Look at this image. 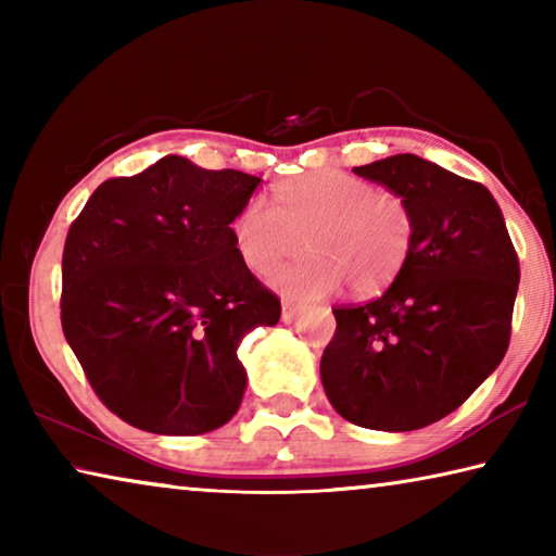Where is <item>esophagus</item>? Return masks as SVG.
I'll return each instance as SVG.
<instances>
[{
    "label": "esophagus",
    "instance_id": "obj_1",
    "mask_svg": "<svg viewBox=\"0 0 556 556\" xmlns=\"http://www.w3.org/2000/svg\"><path fill=\"white\" fill-rule=\"evenodd\" d=\"M299 312H301L299 304H294V301H285V304H281V321L291 324L299 316Z\"/></svg>",
    "mask_w": 556,
    "mask_h": 556
}]
</instances>
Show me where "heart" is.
<instances>
[{
  "label": "heart",
  "mask_w": 556,
  "mask_h": 556,
  "mask_svg": "<svg viewBox=\"0 0 556 556\" xmlns=\"http://www.w3.org/2000/svg\"><path fill=\"white\" fill-rule=\"evenodd\" d=\"M414 223L400 195L345 172H314L289 178L275 205L250 199L232 220V240L244 265L271 275L299 255H314L281 269L275 287L289 299H318L343 285L375 294L400 275L412 250Z\"/></svg>",
  "instance_id": "obj_1"
}]
</instances>
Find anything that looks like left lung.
<instances>
[{"label":"left lung","instance_id":"left-lung-1","mask_svg":"<svg viewBox=\"0 0 556 556\" xmlns=\"http://www.w3.org/2000/svg\"><path fill=\"white\" fill-rule=\"evenodd\" d=\"M353 172L407 203L412 250L382 296L333 308L321 382L351 425L421 429L458 409L501 365L520 265L483 184L417 154Z\"/></svg>","mask_w":556,"mask_h":556}]
</instances>
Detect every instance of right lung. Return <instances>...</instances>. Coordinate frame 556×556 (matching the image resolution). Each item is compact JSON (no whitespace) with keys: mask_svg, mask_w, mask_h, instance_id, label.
<instances>
[{"mask_svg":"<svg viewBox=\"0 0 556 556\" xmlns=\"http://www.w3.org/2000/svg\"><path fill=\"white\" fill-rule=\"evenodd\" d=\"M260 181L168 154L98 186L71 225L63 333L92 390L127 425L195 437L240 409L248 372L238 345L281 314L230 228Z\"/></svg>","mask_w":556,"mask_h":556,"instance_id":"obj_1","label":"right lung"}]
</instances>
